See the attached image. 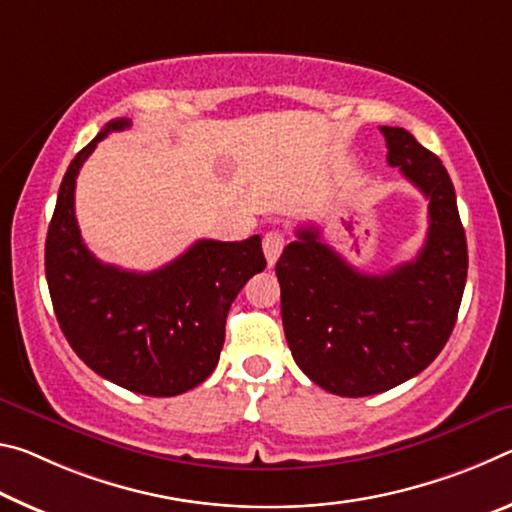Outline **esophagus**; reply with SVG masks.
Returning <instances> with one entry per match:
<instances>
[{
    "label": "esophagus",
    "mask_w": 512,
    "mask_h": 512,
    "mask_svg": "<svg viewBox=\"0 0 512 512\" xmlns=\"http://www.w3.org/2000/svg\"><path fill=\"white\" fill-rule=\"evenodd\" d=\"M283 247H286V236H283L281 231H267L263 236V251L270 265L279 261Z\"/></svg>",
    "instance_id": "esophagus-1"
}]
</instances>
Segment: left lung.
<instances>
[{
	"label": "left lung",
	"mask_w": 512,
	"mask_h": 512,
	"mask_svg": "<svg viewBox=\"0 0 512 512\" xmlns=\"http://www.w3.org/2000/svg\"><path fill=\"white\" fill-rule=\"evenodd\" d=\"M388 163L429 199L417 258L365 274L301 226L276 263L281 320L308 379L340 397H367L429 367L454 331L467 279V240L445 165L399 127H381Z\"/></svg>",
	"instance_id": "left-lung-1"
}]
</instances>
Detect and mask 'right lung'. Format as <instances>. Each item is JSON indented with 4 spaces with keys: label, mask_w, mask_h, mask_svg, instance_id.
I'll return each mask as SVG.
<instances>
[{
    "label": "right lung",
    "mask_w": 512,
    "mask_h": 512,
    "mask_svg": "<svg viewBox=\"0 0 512 512\" xmlns=\"http://www.w3.org/2000/svg\"><path fill=\"white\" fill-rule=\"evenodd\" d=\"M127 127L108 122L67 167L45 242L47 286L63 335L90 370L138 395L174 397L215 370L233 299L267 263L261 236L197 240L147 274L97 261L81 240L74 186L97 142Z\"/></svg>",
    "instance_id": "1"
}]
</instances>
